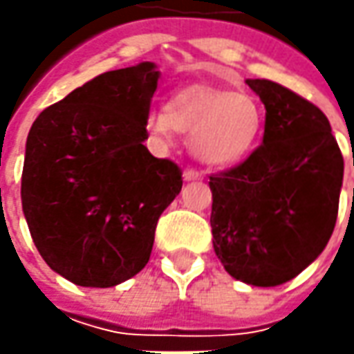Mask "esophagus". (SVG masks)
<instances>
[{
    "label": "esophagus",
    "instance_id": "34e87169",
    "mask_svg": "<svg viewBox=\"0 0 354 354\" xmlns=\"http://www.w3.org/2000/svg\"><path fill=\"white\" fill-rule=\"evenodd\" d=\"M201 177H203V175H201L197 169H193V167H189V169L183 171L185 181H197V179H201Z\"/></svg>",
    "mask_w": 354,
    "mask_h": 354
}]
</instances>
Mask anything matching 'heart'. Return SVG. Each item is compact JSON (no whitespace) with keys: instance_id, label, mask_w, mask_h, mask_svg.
<instances>
[{"instance_id":"obj_1","label":"heart","mask_w":354,"mask_h":354,"mask_svg":"<svg viewBox=\"0 0 354 354\" xmlns=\"http://www.w3.org/2000/svg\"><path fill=\"white\" fill-rule=\"evenodd\" d=\"M145 126L165 143L177 131L189 136L198 161L214 169H228L258 147L264 131V108L246 92L189 86L171 96L165 112H149Z\"/></svg>"}]
</instances>
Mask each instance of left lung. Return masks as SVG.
Returning a JSON list of instances; mask_svg holds the SVG:
<instances>
[{
	"instance_id": "8db88e82",
	"label": "left lung",
	"mask_w": 354,
	"mask_h": 354,
	"mask_svg": "<svg viewBox=\"0 0 354 354\" xmlns=\"http://www.w3.org/2000/svg\"><path fill=\"white\" fill-rule=\"evenodd\" d=\"M264 104V140L211 175L212 246L232 278L272 288L311 264L333 234L343 156L327 116L278 82L246 80Z\"/></svg>"
}]
</instances>
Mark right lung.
Masks as SVG:
<instances>
[{"instance_id":"obj_1","label":"right lung","mask_w":354,"mask_h":354,"mask_svg":"<svg viewBox=\"0 0 354 354\" xmlns=\"http://www.w3.org/2000/svg\"><path fill=\"white\" fill-rule=\"evenodd\" d=\"M157 78L153 62L98 75L29 129L23 214L48 268L76 286L112 288L142 272L183 187L181 167L143 145Z\"/></svg>"}]
</instances>
